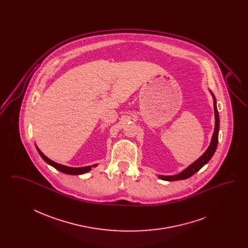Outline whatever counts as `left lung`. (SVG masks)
<instances>
[{"label": "left lung", "instance_id": "left-lung-1", "mask_svg": "<svg viewBox=\"0 0 248 248\" xmlns=\"http://www.w3.org/2000/svg\"><path fill=\"white\" fill-rule=\"evenodd\" d=\"M210 93L212 94L213 100H214V110H215V129L213 133L212 140L210 142L209 147L207 148V150L203 153V154L201 156L199 159H197L194 163H192L191 165H189L187 168H185L183 171H181L180 173H178L177 175L174 176H162L159 175L158 177L166 180V181H176V180H182V179H186L191 177L192 175H194L196 172H198L201 168L204 165H206L210 159L212 158L213 155L215 154L216 150H217V142H218V132H219V117H218V111H217V100L216 97L210 91Z\"/></svg>", "mask_w": 248, "mask_h": 248}]
</instances>
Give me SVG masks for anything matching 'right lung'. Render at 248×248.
Listing matches in <instances>:
<instances>
[{
	"instance_id": "1",
	"label": "right lung",
	"mask_w": 248,
	"mask_h": 248,
	"mask_svg": "<svg viewBox=\"0 0 248 248\" xmlns=\"http://www.w3.org/2000/svg\"><path fill=\"white\" fill-rule=\"evenodd\" d=\"M36 149H37L39 154L41 155V157L47 163L48 165L53 166L57 170H59V171L64 173V174H67V175H82V174L89 172L93 167H95L97 165H88V166H83V167H70V166L60 165V164H58V163H56V162H54V161H52V160H50L49 158H47L45 154L40 151V149L37 146H36Z\"/></svg>"
}]
</instances>
